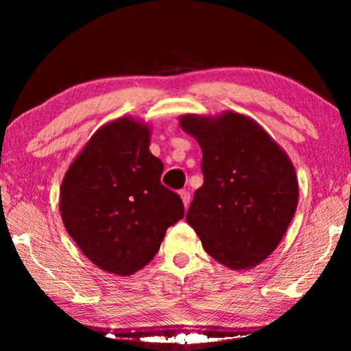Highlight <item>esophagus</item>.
Returning a JSON list of instances; mask_svg holds the SVG:
<instances>
[{"label":"esophagus","instance_id":"34e87169","mask_svg":"<svg viewBox=\"0 0 351 351\" xmlns=\"http://www.w3.org/2000/svg\"><path fill=\"white\" fill-rule=\"evenodd\" d=\"M180 197L182 199L184 207H189V204H190V193L187 192V190H182V192H180Z\"/></svg>","mask_w":351,"mask_h":351}]
</instances>
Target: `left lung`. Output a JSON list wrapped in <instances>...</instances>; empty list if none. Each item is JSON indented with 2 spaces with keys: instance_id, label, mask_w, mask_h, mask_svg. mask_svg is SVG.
Returning <instances> with one entry per match:
<instances>
[{
  "instance_id": "1",
  "label": "left lung",
  "mask_w": 351,
  "mask_h": 351,
  "mask_svg": "<svg viewBox=\"0 0 351 351\" xmlns=\"http://www.w3.org/2000/svg\"><path fill=\"white\" fill-rule=\"evenodd\" d=\"M180 125L203 152L204 182L193 195L187 223L218 263L234 271L255 268L276 251L297 209L293 162L240 112L184 114Z\"/></svg>"
}]
</instances>
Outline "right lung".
I'll list each match as a JSON object with an SVG mask.
<instances>
[{
    "instance_id": "1",
    "label": "right lung",
    "mask_w": 351,
    "mask_h": 351,
    "mask_svg": "<svg viewBox=\"0 0 351 351\" xmlns=\"http://www.w3.org/2000/svg\"><path fill=\"white\" fill-rule=\"evenodd\" d=\"M152 130L123 116L105 123L71 162L60 187V213L71 239L105 272L128 277L150 263L171 224L184 217L161 184Z\"/></svg>"
}]
</instances>
